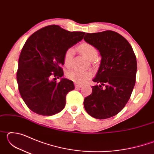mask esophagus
<instances>
[{
    "instance_id": "obj_1",
    "label": "esophagus",
    "mask_w": 154,
    "mask_h": 154,
    "mask_svg": "<svg viewBox=\"0 0 154 154\" xmlns=\"http://www.w3.org/2000/svg\"><path fill=\"white\" fill-rule=\"evenodd\" d=\"M75 87H76V88H82V86H83V85H81V84H77V83H75Z\"/></svg>"
}]
</instances>
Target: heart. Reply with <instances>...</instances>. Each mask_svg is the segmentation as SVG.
<instances>
[{
  "instance_id": "heart-1",
  "label": "heart",
  "mask_w": 154,
  "mask_h": 154,
  "mask_svg": "<svg viewBox=\"0 0 154 154\" xmlns=\"http://www.w3.org/2000/svg\"><path fill=\"white\" fill-rule=\"evenodd\" d=\"M78 50L88 60L92 61L98 56V51L94 47L88 43H83L78 46ZM75 51L72 48H69L65 51L64 55V63L66 67H69L73 58ZM91 72L89 71H80L71 69L66 71V76L68 79L77 83H83L91 77Z\"/></svg>"
}]
</instances>
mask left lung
<instances>
[{"instance_id":"8db88e82","label":"left lung","mask_w":154,"mask_h":154,"mask_svg":"<svg viewBox=\"0 0 154 154\" xmlns=\"http://www.w3.org/2000/svg\"><path fill=\"white\" fill-rule=\"evenodd\" d=\"M84 40L102 57L93 79L99 85L92 86V94L84 99V108L96 119L111 118L124 109L131 96L136 82V56L128 41L114 31L86 32Z\"/></svg>"}]
</instances>
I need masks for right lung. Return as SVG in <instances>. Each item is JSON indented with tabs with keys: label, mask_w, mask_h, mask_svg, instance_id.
<instances>
[{
	"label": "right lung",
	"mask_w": 154,
	"mask_h": 154,
	"mask_svg": "<svg viewBox=\"0 0 154 154\" xmlns=\"http://www.w3.org/2000/svg\"><path fill=\"white\" fill-rule=\"evenodd\" d=\"M84 35L50 25L26 41L18 60L17 82L20 95L31 111L51 116L64 108L66 96L75 89L74 83L66 78L60 82L56 79L64 75L65 51L82 41Z\"/></svg>",
	"instance_id": "add662e5"
}]
</instances>
